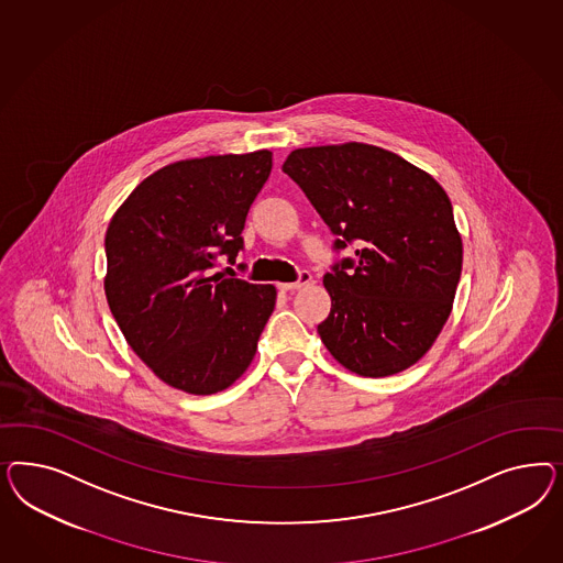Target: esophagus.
<instances>
[{
  "mask_svg": "<svg viewBox=\"0 0 563 563\" xmlns=\"http://www.w3.org/2000/svg\"><path fill=\"white\" fill-rule=\"evenodd\" d=\"M311 283V274L307 273V271H301L299 273V278L295 280V283H280L278 285V289L283 290V292H295V290L303 289Z\"/></svg>",
  "mask_w": 563,
  "mask_h": 563,
  "instance_id": "obj_1",
  "label": "esophagus"
}]
</instances>
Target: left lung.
<instances>
[{"instance_id":"1","label":"left lung","mask_w":563,"mask_h":563,"mask_svg":"<svg viewBox=\"0 0 563 563\" xmlns=\"http://www.w3.org/2000/svg\"><path fill=\"white\" fill-rule=\"evenodd\" d=\"M283 170L336 235L357 243L324 274L332 307L320 339L353 374L386 377L415 365L442 332L462 273L448 194L402 156L372 144L297 148Z\"/></svg>"}]
</instances>
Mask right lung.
Here are the masks:
<instances>
[{"label":"right lung","mask_w":563,"mask_h":563,"mask_svg":"<svg viewBox=\"0 0 563 563\" xmlns=\"http://www.w3.org/2000/svg\"><path fill=\"white\" fill-rule=\"evenodd\" d=\"M271 169V151L177 161L146 177L109 222V309L137 357L177 390L221 393L256 355L276 289L212 268L221 256L235 264Z\"/></svg>","instance_id":"1"}]
</instances>
